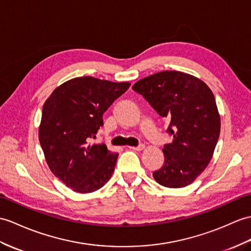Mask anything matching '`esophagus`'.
<instances>
[{
  "instance_id": "34e87169",
  "label": "esophagus",
  "mask_w": 251,
  "mask_h": 251,
  "mask_svg": "<svg viewBox=\"0 0 251 251\" xmlns=\"http://www.w3.org/2000/svg\"><path fill=\"white\" fill-rule=\"evenodd\" d=\"M129 149L130 150H135V151H142V150L145 149V147H144L143 144H140V145H138V147H129Z\"/></svg>"
}]
</instances>
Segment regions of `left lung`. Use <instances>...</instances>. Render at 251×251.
Listing matches in <instances>:
<instances>
[{
	"label": "left lung",
	"instance_id": "1",
	"mask_svg": "<svg viewBox=\"0 0 251 251\" xmlns=\"http://www.w3.org/2000/svg\"><path fill=\"white\" fill-rule=\"evenodd\" d=\"M132 89L170 122L173 141L162 152L165 164L153 172L158 184L182 188L195 182L211 161L220 133V115L211 89L195 75L165 71L145 77Z\"/></svg>",
	"mask_w": 251,
	"mask_h": 251
}]
</instances>
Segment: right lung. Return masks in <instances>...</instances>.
Masks as SVG:
<instances>
[{
  "mask_svg": "<svg viewBox=\"0 0 251 251\" xmlns=\"http://www.w3.org/2000/svg\"><path fill=\"white\" fill-rule=\"evenodd\" d=\"M129 86L86 75L66 81L47 98L39 142L51 172L68 188L89 194L111 178L119 154L91 142L103 124L102 114Z\"/></svg>",
  "mask_w": 251,
  "mask_h": 251,
  "instance_id": "add662e5",
  "label": "right lung"
}]
</instances>
